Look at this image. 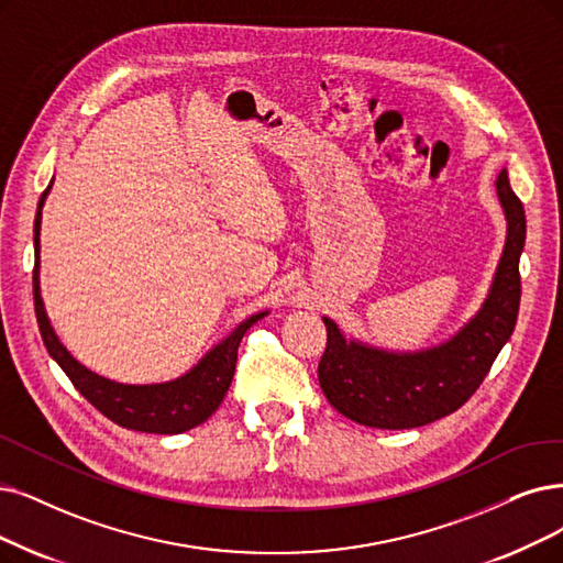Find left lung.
I'll use <instances>...</instances> for the list:
<instances>
[{"instance_id": "left-lung-1", "label": "left lung", "mask_w": 563, "mask_h": 563, "mask_svg": "<svg viewBox=\"0 0 563 563\" xmlns=\"http://www.w3.org/2000/svg\"><path fill=\"white\" fill-rule=\"evenodd\" d=\"M494 189L506 217L504 252L481 309L455 334L427 349L393 351L346 336L323 317L328 346L319 384L349 420L376 430H409L457 411L483 384L520 311V256L527 240L525 208L506 168L494 179Z\"/></svg>"}]
</instances>
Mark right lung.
<instances>
[{
	"mask_svg": "<svg viewBox=\"0 0 563 563\" xmlns=\"http://www.w3.org/2000/svg\"><path fill=\"white\" fill-rule=\"evenodd\" d=\"M53 183L43 191L34 219V309L36 321L51 357L71 378L76 390L97 407L106 418L133 432L147 434H183L191 427L206 422L227 397L238 363V346L244 332L256 321L267 317V309L252 313L238 328H233L221 342H217L198 363L183 376L162 380V384H120V380L106 378L69 353L48 319L46 307L41 298V214Z\"/></svg>",
	"mask_w": 563,
	"mask_h": 563,
	"instance_id": "obj_1",
	"label": "right lung"
}]
</instances>
